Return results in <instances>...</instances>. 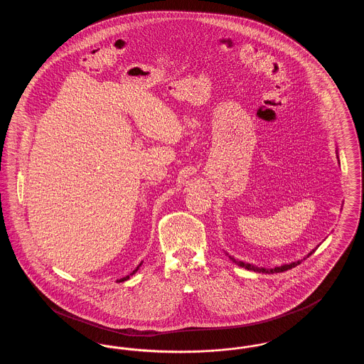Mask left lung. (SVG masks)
Wrapping results in <instances>:
<instances>
[{"label": "left lung", "instance_id": "obj_1", "mask_svg": "<svg viewBox=\"0 0 364 364\" xmlns=\"http://www.w3.org/2000/svg\"><path fill=\"white\" fill-rule=\"evenodd\" d=\"M337 154H338V150H337ZM338 158V156H337ZM338 164H340V159H338ZM319 247V245H318ZM316 247V248H318ZM316 248H314L312 251H310L309 254H307V257L306 258H309L310 255H312L315 251H316ZM226 255L229 257V259L232 260V262H235L237 266H240V267H244V269H247V270H251V272H257V273H264V274H273V273H282V272H287V270H289V269H292V267H296L297 264H300V262L301 260H296V262H291V263H287V264H281V266H276V267H258V266H255V264H251V263H245V262H242V260L235 259L233 257H230L228 252H225ZM304 258V259H306Z\"/></svg>", "mask_w": 364, "mask_h": 364}]
</instances>
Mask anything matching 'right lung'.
<instances>
[{
  "label": "right lung",
  "mask_w": 364,
  "mask_h": 364,
  "mask_svg": "<svg viewBox=\"0 0 364 364\" xmlns=\"http://www.w3.org/2000/svg\"><path fill=\"white\" fill-rule=\"evenodd\" d=\"M141 263H143V262H140V263H139L138 267H136V269H135V270H134V272H132V273H131V274H129V276H132V274H135V273H136V272H138V269H139V267H140V266H141ZM129 276H127V277H124V278H120V279H117V281H119V282H124V281H127V279H128V278H129Z\"/></svg>",
  "instance_id": "add662e5"
}]
</instances>
